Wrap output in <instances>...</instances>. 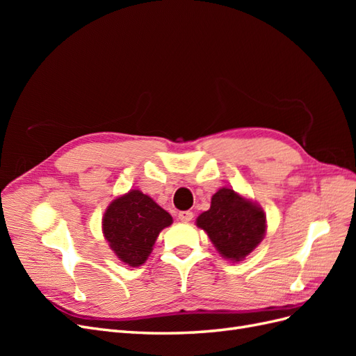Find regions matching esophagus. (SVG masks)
<instances>
[{
  "mask_svg": "<svg viewBox=\"0 0 356 356\" xmlns=\"http://www.w3.org/2000/svg\"><path fill=\"white\" fill-rule=\"evenodd\" d=\"M178 218H179V221H182V222H188V221H191V218H193V212H191V211H181V212L178 213Z\"/></svg>",
  "mask_w": 356,
  "mask_h": 356,
  "instance_id": "34e87169",
  "label": "esophagus"
}]
</instances>
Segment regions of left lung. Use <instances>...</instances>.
Segmentation results:
<instances>
[{"mask_svg":"<svg viewBox=\"0 0 356 356\" xmlns=\"http://www.w3.org/2000/svg\"><path fill=\"white\" fill-rule=\"evenodd\" d=\"M196 222L208 233L217 251L233 261L252 252L266 233L264 211L225 187L215 193L211 208L202 212Z\"/></svg>","mask_w":356,"mask_h":356,"instance_id":"left-lung-1","label":"left lung"}]
</instances>
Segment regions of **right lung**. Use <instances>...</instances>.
<instances>
[{"mask_svg": "<svg viewBox=\"0 0 356 356\" xmlns=\"http://www.w3.org/2000/svg\"><path fill=\"white\" fill-rule=\"evenodd\" d=\"M172 224L169 212L144 193L131 190L114 199L102 218V230L110 248L132 267L145 263L159 233Z\"/></svg>", "mask_w": 356, "mask_h": 356, "instance_id": "1", "label": "right lung"}]
</instances>
